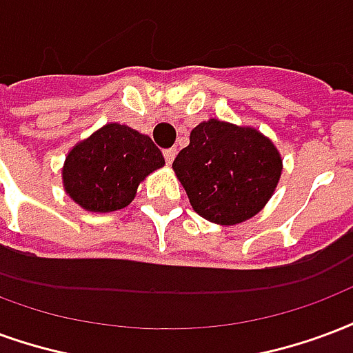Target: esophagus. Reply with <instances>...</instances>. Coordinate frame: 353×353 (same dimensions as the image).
I'll list each match as a JSON object with an SVG mask.
<instances>
[{"label":"esophagus","instance_id":"1","mask_svg":"<svg viewBox=\"0 0 353 353\" xmlns=\"http://www.w3.org/2000/svg\"><path fill=\"white\" fill-rule=\"evenodd\" d=\"M177 155L176 148H170V150H164V159H166V164L174 163V159Z\"/></svg>","mask_w":353,"mask_h":353}]
</instances>
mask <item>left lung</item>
I'll return each mask as SVG.
<instances>
[{
  "instance_id": "left-lung-1",
  "label": "left lung",
  "mask_w": 353,
  "mask_h": 353,
  "mask_svg": "<svg viewBox=\"0 0 353 353\" xmlns=\"http://www.w3.org/2000/svg\"><path fill=\"white\" fill-rule=\"evenodd\" d=\"M172 168L198 215L234 226L270 202L283 174V157L254 127L211 117L190 130L189 145Z\"/></svg>"
}]
</instances>
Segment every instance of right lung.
Listing matches in <instances>:
<instances>
[{
  "label": "right lung",
  "instance_id": "obj_1",
  "mask_svg": "<svg viewBox=\"0 0 353 353\" xmlns=\"http://www.w3.org/2000/svg\"><path fill=\"white\" fill-rule=\"evenodd\" d=\"M163 166V153L148 134L106 123L70 148L61 179L67 196L82 210L110 213L127 208L138 185Z\"/></svg>",
  "mask_w": 353,
  "mask_h": 353
}]
</instances>
